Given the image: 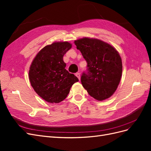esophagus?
I'll return each instance as SVG.
<instances>
[{"instance_id": "34e87169", "label": "esophagus", "mask_w": 151, "mask_h": 151, "mask_svg": "<svg viewBox=\"0 0 151 151\" xmlns=\"http://www.w3.org/2000/svg\"><path fill=\"white\" fill-rule=\"evenodd\" d=\"M76 76H77V78H78V79H79V80L80 81V79H81V74H80V73H79V72L76 73Z\"/></svg>"}]
</instances>
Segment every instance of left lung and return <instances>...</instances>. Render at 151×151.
I'll list each match as a JSON object with an SVG mask.
<instances>
[{
  "mask_svg": "<svg viewBox=\"0 0 151 151\" xmlns=\"http://www.w3.org/2000/svg\"><path fill=\"white\" fill-rule=\"evenodd\" d=\"M87 62L88 69L81 83L89 94L98 101L111 97L120 83L122 58L116 50L103 41L84 38L74 42Z\"/></svg>",
  "mask_w": 151,
  "mask_h": 151,
  "instance_id": "obj_1",
  "label": "left lung"
}]
</instances>
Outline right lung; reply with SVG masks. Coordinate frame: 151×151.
Returning a JSON list of instances; mask_svg holds the SVG:
<instances>
[{
    "label": "right lung",
    "mask_w": 151,
    "mask_h": 151,
    "mask_svg": "<svg viewBox=\"0 0 151 151\" xmlns=\"http://www.w3.org/2000/svg\"><path fill=\"white\" fill-rule=\"evenodd\" d=\"M72 47L67 42H54L42 48L31 63L29 79L35 92L51 103L62 101L79 79L65 67L63 57Z\"/></svg>",
    "instance_id": "add662e5"
}]
</instances>
